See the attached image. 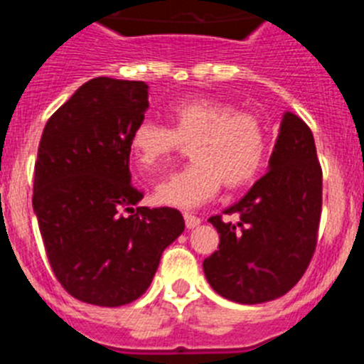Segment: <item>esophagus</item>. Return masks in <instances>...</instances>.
Returning a JSON list of instances; mask_svg holds the SVG:
<instances>
[{
    "mask_svg": "<svg viewBox=\"0 0 364 364\" xmlns=\"http://www.w3.org/2000/svg\"><path fill=\"white\" fill-rule=\"evenodd\" d=\"M184 220H186V228H188V230H193V228H197L198 224H200V218L195 217V215H191V213H184Z\"/></svg>",
    "mask_w": 364,
    "mask_h": 364,
    "instance_id": "obj_1",
    "label": "esophagus"
}]
</instances>
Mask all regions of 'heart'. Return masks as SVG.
I'll return each mask as SVG.
<instances>
[{
	"label": "heart",
	"instance_id": "b5f03b06",
	"mask_svg": "<svg viewBox=\"0 0 364 364\" xmlns=\"http://www.w3.org/2000/svg\"><path fill=\"white\" fill-rule=\"evenodd\" d=\"M169 124L142 120L134 125L129 147L146 171L166 166L191 146L193 164L154 188L159 204L193 210L211 200L222 182L228 189L250 184L264 166L268 134L253 112L213 98L176 102L167 111Z\"/></svg>",
	"mask_w": 364,
	"mask_h": 364
}]
</instances>
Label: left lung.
I'll return each mask as SVG.
<instances>
[{
  "label": "left lung",
  "mask_w": 364,
  "mask_h": 364,
  "mask_svg": "<svg viewBox=\"0 0 364 364\" xmlns=\"http://www.w3.org/2000/svg\"><path fill=\"white\" fill-rule=\"evenodd\" d=\"M321 205L323 171L314 134L297 114L284 112L268 173L224 211L240 220L210 218L220 235L218 250L202 264L211 288L240 304L290 291L314 257Z\"/></svg>",
  "instance_id": "left-lung-1"
}]
</instances>
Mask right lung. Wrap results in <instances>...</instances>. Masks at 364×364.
<instances>
[{
    "label": "right lung",
    "instance_id": "add662e5",
    "mask_svg": "<svg viewBox=\"0 0 364 364\" xmlns=\"http://www.w3.org/2000/svg\"><path fill=\"white\" fill-rule=\"evenodd\" d=\"M147 83L89 80L45 125L32 208L60 284L82 302L122 306L149 288L184 231L173 208H134L129 138L149 107ZM127 210L129 215H124Z\"/></svg>",
    "mask_w": 364,
    "mask_h": 364
}]
</instances>
